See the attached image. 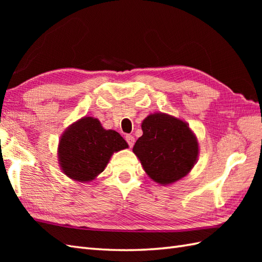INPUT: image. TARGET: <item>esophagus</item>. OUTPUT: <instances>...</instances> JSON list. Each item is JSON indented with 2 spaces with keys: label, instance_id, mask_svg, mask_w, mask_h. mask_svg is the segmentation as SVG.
<instances>
[{
  "label": "esophagus",
  "instance_id": "obj_1",
  "mask_svg": "<svg viewBox=\"0 0 262 262\" xmlns=\"http://www.w3.org/2000/svg\"><path fill=\"white\" fill-rule=\"evenodd\" d=\"M125 140H126L128 145H129V147H133V145H134V144H135V137L133 136V135H129V134L126 135L125 136Z\"/></svg>",
  "mask_w": 262,
  "mask_h": 262
}]
</instances>
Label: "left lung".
Returning <instances> with one entry per match:
<instances>
[{
  "instance_id": "1",
  "label": "left lung",
  "mask_w": 262,
  "mask_h": 262,
  "mask_svg": "<svg viewBox=\"0 0 262 262\" xmlns=\"http://www.w3.org/2000/svg\"><path fill=\"white\" fill-rule=\"evenodd\" d=\"M133 152L155 182L168 185L188 174L198 157V143L186 122L164 114L149 115Z\"/></svg>"
}]
</instances>
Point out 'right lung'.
Here are the masks:
<instances>
[{"label":"right lung","instance_id":"obj_1","mask_svg":"<svg viewBox=\"0 0 262 262\" xmlns=\"http://www.w3.org/2000/svg\"><path fill=\"white\" fill-rule=\"evenodd\" d=\"M128 147L118 133L105 130L98 119L85 117L66 130L58 158L64 173L76 181H90L104 170L114 152Z\"/></svg>","mask_w":262,"mask_h":262}]
</instances>
